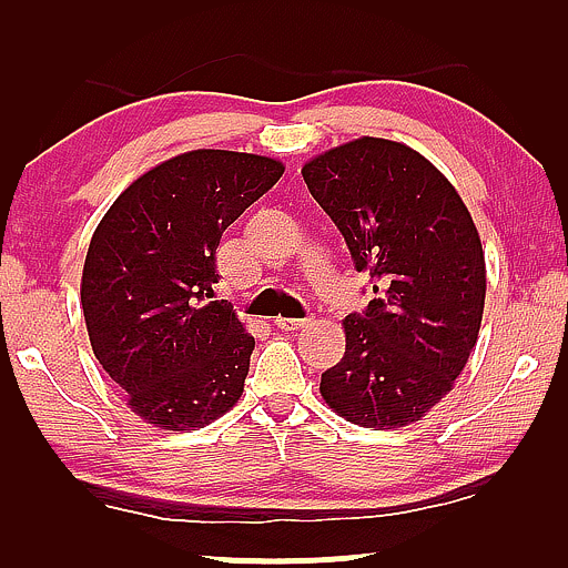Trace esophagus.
I'll return each mask as SVG.
<instances>
[{"label":"esophagus","mask_w":568,"mask_h":568,"mask_svg":"<svg viewBox=\"0 0 568 568\" xmlns=\"http://www.w3.org/2000/svg\"><path fill=\"white\" fill-rule=\"evenodd\" d=\"M306 324H308V318H285V316L275 318L277 329H285V332H295V329H301V326H306Z\"/></svg>","instance_id":"esophagus-1"}]
</instances>
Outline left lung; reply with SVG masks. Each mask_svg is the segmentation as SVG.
Here are the masks:
<instances>
[{
	"label": "left lung",
	"mask_w": 568,
	"mask_h": 568,
	"mask_svg": "<svg viewBox=\"0 0 568 568\" xmlns=\"http://www.w3.org/2000/svg\"><path fill=\"white\" fill-rule=\"evenodd\" d=\"M303 180L378 293L345 318V357L318 390L353 425H412L476 347L486 267L474 219L450 182L396 141L342 143L311 159Z\"/></svg>",
	"instance_id": "left-lung-1"
}]
</instances>
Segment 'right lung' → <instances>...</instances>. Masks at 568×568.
Segmentation results:
<instances>
[{
  "label": "right lung",
  "instance_id": "obj_1",
  "mask_svg": "<svg viewBox=\"0 0 568 568\" xmlns=\"http://www.w3.org/2000/svg\"><path fill=\"white\" fill-rule=\"evenodd\" d=\"M285 166L197 149L154 166L110 205L87 250L82 308L100 365L149 425L182 433L239 402L254 337L213 298L223 231Z\"/></svg>",
  "mask_w": 568,
  "mask_h": 568
}]
</instances>
